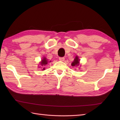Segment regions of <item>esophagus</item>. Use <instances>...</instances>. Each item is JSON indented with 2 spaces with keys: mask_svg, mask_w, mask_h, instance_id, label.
Returning <instances> with one entry per match:
<instances>
[{
  "mask_svg": "<svg viewBox=\"0 0 120 120\" xmlns=\"http://www.w3.org/2000/svg\"><path fill=\"white\" fill-rule=\"evenodd\" d=\"M59 59L61 61H64V60H65V58L64 57H59Z\"/></svg>",
  "mask_w": 120,
  "mask_h": 120,
  "instance_id": "1",
  "label": "esophagus"
}]
</instances>
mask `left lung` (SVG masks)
I'll use <instances>...</instances> for the list:
<instances>
[{
  "mask_svg": "<svg viewBox=\"0 0 120 120\" xmlns=\"http://www.w3.org/2000/svg\"><path fill=\"white\" fill-rule=\"evenodd\" d=\"M79 64V59L78 56H76L73 62L72 63V66L73 67H75V66H78Z\"/></svg>",
  "mask_w": 120,
  "mask_h": 120,
  "instance_id": "8db88e82",
  "label": "left lung"
}]
</instances>
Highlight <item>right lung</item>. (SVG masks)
<instances>
[{
  "mask_svg": "<svg viewBox=\"0 0 120 120\" xmlns=\"http://www.w3.org/2000/svg\"><path fill=\"white\" fill-rule=\"evenodd\" d=\"M51 62V61H50L49 62ZM48 61V60L46 59V58L44 57L43 59L42 60H41V62H40V64L41 65V66H43V67H44L42 68V70H45V68H44V66H45L46 64H47Z\"/></svg>",
  "mask_w": 120,
  "mask_h": 120,
  "instance_id": "add662e5",
  "label": "right lung"
}]
</instances>
